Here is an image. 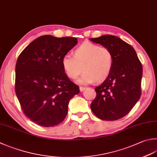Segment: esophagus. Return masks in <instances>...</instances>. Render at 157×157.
<instances>
[{
	"instance_id": "34e87169",
	"label": "esophagus",
	"mask_w": 157,
	"mask_h": 157,
	"mask_svg": "<svg viewBox=\"0 0 157 157\" xmlns=\"http://www.w3.org/2000/svg\"><path fill=\"white\" fill-rule=\"evenodd\" d=\"M85 89H86V87H80V91H83Z\"/></svg>"
}]
</instances>
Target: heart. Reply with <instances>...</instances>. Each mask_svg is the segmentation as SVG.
<instances>
[{"instance_id":"heart-1","label":"heart","mask_w":157,"mask_h":157,"mask_svg":"<svg viewBox=\"0 0 157 157\" xmlns=\"http://www.w3.org/2000/svg\"><path fill=\"white\" fill-rule=\"evenodd\" d=\"M113 65L110 50L91 42L82 43L75 50L74 55L66 54L62 58V66L70 78H76L84 71L78 80L81 84L103 81L108 77Z\"/></svg>"}]
</instances>
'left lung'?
<instances>
[{
  "label": "left lung",
  "mask_w": 157,
  "mask_h": 157,
  "mask_svg": "<svg viewBox=\"0 0 157 157\" xmlns=\"http://www.w3.org/2000/svg\"><path fill=\"white\" fill-rule=\"evenodd\" d=\"M111 51L113 65L108 77L95 88L91 104L94 115L103 120H117L128 114L140 98L142 65L134 48L111 35L91 38Z\"/></svg>",
  "instance_id": "1"
}]
</instances>
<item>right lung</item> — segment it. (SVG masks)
Listing matches in <instances>:
<instances>
[{"mask_svg":"<svg viewBox=\"0 0 157 157\" xmlns=\"http://www.w3.org/2000/svg\"><path fill=\"white\" fill-rule=\"evenodd\" d=\"M76 44V37L42 35L17 58L15 91L23 113L37 125L59 124L66 117L70 100L79 93L62 66V58Z\"/></svg>","mask_w":157,"mask_h":157,"instance_id":"1","label":"right lung"}]
</instances>
